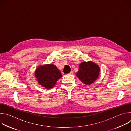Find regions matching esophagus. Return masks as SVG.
Wrapping results in <instances>:
<instances>
[{
  "mask_svg": "<svg viewBox=\"0 0 131 131\" xmlns=\"http://www.w3.org/2000/svg\"><path fill=\"white\" fill-rule=\"evenodd\" d=\"M69 74H71V75H72V74H73V71H71L69 72Z\"/></svg>",
  "mask_w": 131,
  "mask_h": 131,
  "instance_id": "1",
  "label": "esophagus"
}]
</instances>
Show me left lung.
Returning a JSON list of instances; mask_svg holds the SVG:
<instances>
[{"label":"left lung","instance_id":"left-lung-1","mask_svg":"<svg viewBox=\"0 0 131 131\" xmlns=\"http://www.w3.org/2000/svg\"><path fill=\"white\" fill-rule=\"evenodd\" d=\"M100 68L95 63L91 61L84 62L80 64L76 76L84 84L90 85L98 78Z\"/></svg>","mask_w":131,"mask_h":131}]
</instances>
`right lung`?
<instances>
[{
  "instance_id": "add662e5",
  "label": "right lung",
  "mask_w": 131,
  "mask_h": 131,
  "mask_svg": "<svg viewBox=\"0 0 131 131\" xmlns=\"http://www.w3.org/2000/svg\"><path fill=\"white\" fill-rule=\"evenodd\" d=\"M35 76L39 84L49 89L55 86L58 80L62 77V74L57 66L53 64H47L37 67Z\"/></svg>"
}]
</instances>
